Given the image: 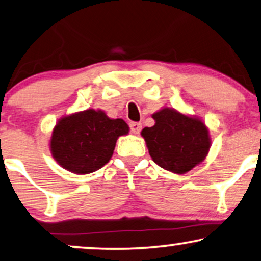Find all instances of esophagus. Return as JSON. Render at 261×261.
<instances>
[{
    "label": "esophagus",
    "instance_id": "34e87169",
    "mask_svg": "<svg viewBox=\"0 0 261 261\" xmlns=\"http://www.w3.org/2000/svg\"><path fill=\"white\" fill-rule=\"evenodd\" d=\"M141 127H143V124L140 122H130L129 123V128H130V132L133 134H139L141 130Z\"/></svg>",
    "mask_w": 261,
    "mask_h": 261
}]
</instances>
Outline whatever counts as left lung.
Returning <instances> with one entry per match:
<instances>
[{
  "instance_id": "8db88e82",
  "label": "left lung",
  "mask_w": 261,
  "mask_h": 261,
  "mask_svg": "<svg viewBox=\"0 0 261 261\" xmlns=\"http://www.w3.org/2000/svg\"><path fill=\"white\" fill-rule=\"evenodd\" d=\"M152 117L154 126L145 127L141 135L155 164L174 174H185L205 160L211 139L200 118L170 108H163Z\"/></svg>"
}]
</instances>
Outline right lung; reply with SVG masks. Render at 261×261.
I'll return each instance as SVG.
<instances>
[{
	"label": "right lung",
	"mask_w": 261,
	"mask_h": 261,
	"mask_svg": "<svg viewBox=\"0 0 261 261\" xmlns=\"http://www.w3.org/2000/svg\"><path fill=\"white\" fill-rule=\"evenodd\" d=\"M129 127L122 118H110L101 110H84L61 118L50 139L53 157L74 174H90L104 167L116 140Z\"/></svg>",
	"instance_id": "right-lung-1"
}]
</instances>
